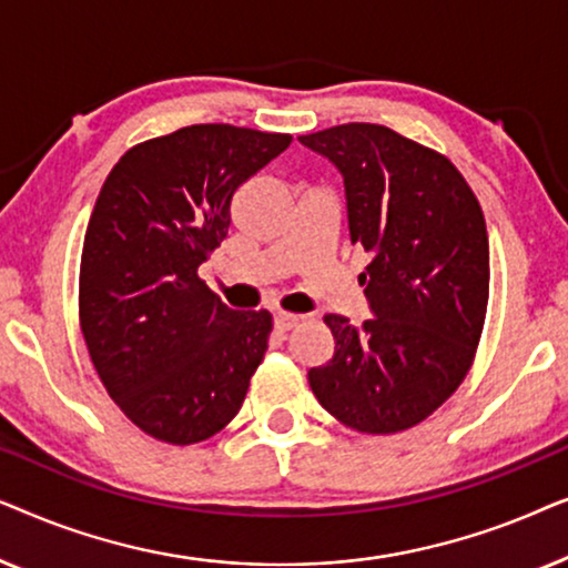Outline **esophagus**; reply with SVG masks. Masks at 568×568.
Returning <instances> with one entry per match:
<instances>
[{
	"instance_id": "1",
	"label": "esophagus",
	"mask_w": 568,
	"mask_h": 568,
	"mask_svg": "<svg viewBox=\"0 0 568 568\" xmlns=\"http://www.w3.org/2000/svg\"><path fill=\"white\" fill-rule=\"evenodd\" d=\"M300 323V315H292V313H284V310H278V313H274V328L278 333H286L292 331L294 325Z\"/></svg>"
}]
</instances>
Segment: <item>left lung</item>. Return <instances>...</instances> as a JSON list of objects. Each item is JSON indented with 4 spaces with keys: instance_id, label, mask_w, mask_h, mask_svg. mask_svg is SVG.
Here are the masks:
<instances>
[{
    "instance_id": "left-lung-1",
    "label": "left lung",
    "mask_w": 568,
    "mask_h": 568,
    "mask_svg": "<svg viewBox=\"0 0 568 568\" xmlns=\"http://www.w3.org/2000/svg\"><path fill=\"white\" fill-rule=\"evenodd\" d=\"M344 175L352 245L377 317L354 328L325 315L336 341L307 372L315 398L362 434L429 418L473 367L488 307V235L476 193L445 154L379 126L341 123L300 136Z\"/></svg>"
}]
</instances>
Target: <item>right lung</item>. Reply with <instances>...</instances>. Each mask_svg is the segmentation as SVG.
<instances>
[{"label": "right lung", "mask_w": 568, "mask_h": 568, "mask_svg": "<svg viewBox=\"0 0 568 568\" xmlns=\"http://www.w3.org/2000/svg\"><path fill=\"white\" fill-rule=\"evenodd\" d=\"M290 134L193 123L131 146L84 232L80 328L92 367L131 424L196 445L243 406L268 348V310H230L199 276L222 245L240 185Z\"/></svg>", "instance_id": "add662e5"}]
</instances>
